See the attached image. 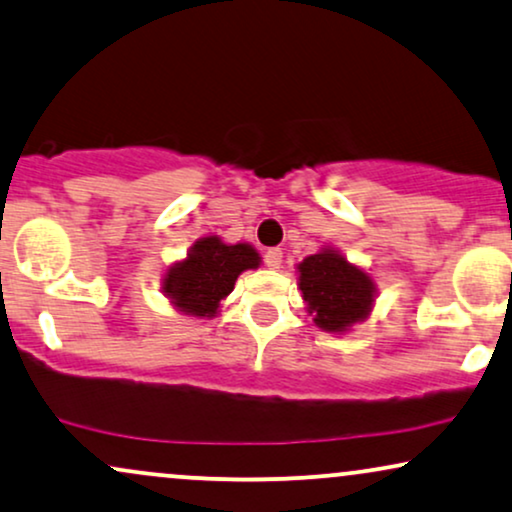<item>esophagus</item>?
I'll list each match as a JSON object with an SVG mask.
<instances>
[{
	"mask_svg": "<svg viewBox=\"0 0 512 512\" xmlns=\"http://www.w3.org/2000/svg\"><path fill=\"white\" fill-rule=\"evenodd\" d=\"M266 266L270 270H277L282 266V251L280 249H268L266 251Z\"/></svg>",
	"mask_w": 512,
	"mask_h": 512,
	"instance_id": "esophagus-1",
	"label": "esophagus"
}]
</instances>
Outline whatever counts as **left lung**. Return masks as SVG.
<instances>
[{
	"instance_id": "left-lung-1",
	"label": "left lung",
	"mask_w": 512,
	"mask_h": 512,
	"mask_svg": "<svg viewBox=\"0 0 512 512\" xmlns=\"http://www.w3.org/2000/svg\"><path fill=\"white\" fill-rule=\"evenodd\" d=\"M296 275L306 311L323 332L346 334L356 323L368 320L375 308V277L334 246H320L296 263Z\"/></svg>"
}]
</instances>
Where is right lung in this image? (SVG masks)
I'll return each instance as SVG.
<instances>
[{
	"mask_svg": "<svg viewBox=\"0 0 512 512\" xmlns=\"http://www.w3.org/2000/svg\"><path fill=\"white\" fill-rule=\"evenodd\" d=\"M256 268H261V254L251 244H227L223 237L206 235L189 246L187 256L166 268L161 294L180 315L216 318L220 301L235 289L237 277Z\"/></svg>",
	"mask_w": 512,
	"mask_h": 512,
	"instance_id": "right-lung-1",
	"label": "right lung"
}]
</instances>
